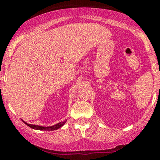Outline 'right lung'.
<instances>
[{
  "label": "right lung",
  "instance_id": "right-lung-1",
  "mask_svg": "<svg viewBox=\"0 0 160 160\" xmlns=\"http://www.w3.org/2000/svg\"><path fill=\"white\" fill-rule=\"evenodd\" d=\"M66 123V121L64 122H60V123H58L56 125H53V126H50V127H42V126H39V125H31V124H28L26 122H25V124H26L28 127L30 128H33V129H36V130H42V131H53V130H56L58 128H59L60 127H62L64 124Z\"/></svg>",
  "mask_w": 160,
  "mask_h": 160
}]
</instances>
